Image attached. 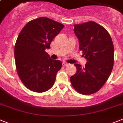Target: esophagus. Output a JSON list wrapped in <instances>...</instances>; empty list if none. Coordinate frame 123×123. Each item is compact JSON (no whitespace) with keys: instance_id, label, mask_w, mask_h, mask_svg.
<instances>
[{"instance_id":"esophagus-1","label":"esophagus","mask_w":123,"mask_h":123,"mask_svg":"<svg viewBox=\"0 0 123 123\" xmlns=\"http://www.w3.org/2000/svg\"><path fill=\"white\" fill-rule=\"evenodd\" d=\"M63 65L64 67H67L68 65H69V64L67 62H63Z\"/></svg>"}]
</instances>
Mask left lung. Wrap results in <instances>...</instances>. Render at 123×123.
Segmentation results:
<instances>
[{
    "mask_svg": "<svg viewBox=\"0 0 123 123\" xmlns=\"http://www.w3.org/2000/svg\"><path fill=\"white\" fill-rule=\"evenodd\" d=\"M73 30L87 62L84 68L74 64L77 71L70 81L78 93L93 94L101 88L111 73L114 63L112 39L103 27L93 21L74 25Z\"/></svg>",
    "mask_w": 123,
    "mask_h": 123,
    "instance_id": "1",
    "label": "left lung"
}]
</instances>
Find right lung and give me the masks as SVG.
<instances>
[{"mask_svg": "<svg viewBox=\"0 0 123 123\" xmlns=\"http://www.w3.org/2000/svg\"><path fill=\"white\" fill-rule=\"evenodd\" d=\"M64 25L47 17L32 20L20 32L14 49L18 75L27 88L42 93L54 85L62 63L52 60L45 50Z\"/></svg>", "mask_w": 123, "mask_h": 123, "instance_id": "1", "label": "right lung"}]
</instances>
